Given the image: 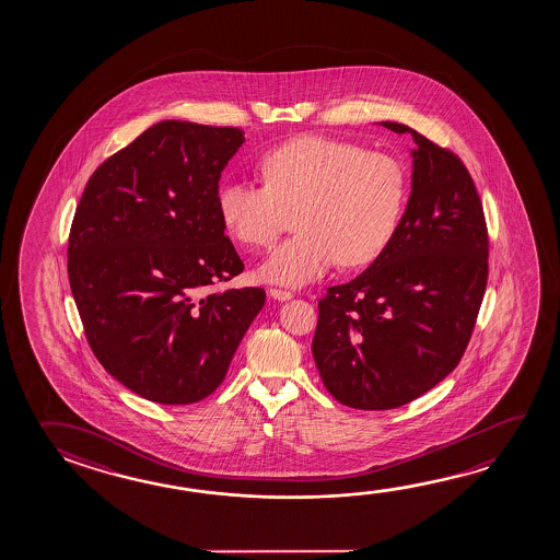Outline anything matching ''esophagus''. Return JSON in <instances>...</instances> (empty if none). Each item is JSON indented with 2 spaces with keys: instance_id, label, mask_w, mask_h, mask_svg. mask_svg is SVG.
<instances>
[{
  "instance_id": "esophagus-1",
  "label": "esophagus",
  "mask_w": 560,
  "mask_h": 560,
  "mask_svg": "<svg viewBox=\"0 0 560 560\" xmlns=\"http://www.w3.org/2000/svg\"><path fill=\"white\" fill-rule=\"evenodd\" d=\"M269 296L271 299H276V301H289V299H293V293L291 291H283V289H269Z\"/></svg>"
}]
</instances>
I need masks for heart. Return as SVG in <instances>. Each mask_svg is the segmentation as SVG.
<instances>
[{"instance_id":"obj_1","label":"heart","mask_w":560,"mask_h":560,"mask_svg":"<svg viewBox=\"0 0 560 560\" xmlns=\"http://www.w3.org/2000/svg\"><path fill=\"white\" fill-rule=\"evenodd\" d=\"M264 184L226 179L217 191L221 221L240 244L267 248L294 217L296 234L273 249L257 273L299 287L336 261L368 266L395 238L408 182L398 160L336 140L294 138L259 160Z\"/></svg>"}]
</instances>
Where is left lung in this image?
Wrapping results in <instances>:
<instances>
[{
	"label": "left lung",
	"mask_w": 560,
	"mask_h": 560,
	"mask_svg": "<svg viewBox=\"0 0 560 560\" xmlns=\"http://www.w3.org/2000/svg\"><path fill=\"white\" fill-rule=\"evenodd\" d=\"M410 135L412 191L395 238L353 281L318 303L312 355L338 402L390 410L412 402L457 368L488 279L482 202L465 164Z\"/></svg>",
	"instance_id": "8db88e82"
}]
</instances>
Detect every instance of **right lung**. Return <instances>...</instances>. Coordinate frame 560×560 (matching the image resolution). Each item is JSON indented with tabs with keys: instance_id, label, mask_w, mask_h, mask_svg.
<instances>
[{
	"instance_id": "1",
	"label": "right lung",
	"mask_w": 560,
	"mask_h": 560,
	"mask_svg": "<svg viewBox=\"0 0 560 560\" xmlns=\"http://www.w3.org/2000/svg\"><path fill=\"white\" fill-rule=\"evenodd\" d=\"M234 127L162 120L105 160L83 189L68 277L105 371L158 404L212 395L264 308L256 287L209 293L244 271L217 209Z\"/></svg>"
}]
</instances>
